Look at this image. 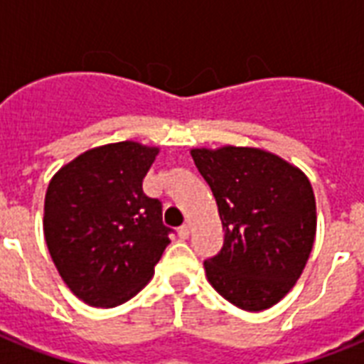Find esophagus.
Returning a JSON list of instances; mask_svg holds the SVG:
<instances>
[{"label":"esophagus","mask_w":364,"mask_h":364,"mask_svg":"<svg viewBox=\"0 0 364 364\" xmlns=\"http://www.w3.org/2000/svg\"><path fill=\"white\" fill-rule=\"evenodd\" d=\"M177 234H179V238L187 240L188 236H191V227H188V225H183V227H179Z\"/></svg>","instance_id":"esophagus-1"}]
</instances>
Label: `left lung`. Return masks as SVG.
<instances>
[{"instance_id":"left-lung-1","label":"left lung","mask_w":364,"mask_h":364,"mask_svg":"<svg viewBox=\"0 0 364 364\" xmlns=\"http://www.w3.org/2000/svg\"><path fill=\"white\" fill-rule=\"evenodd\" d=\"M221 217L225 242L204 262L211 287L240 310L260 311L294 287L316 240L310 179L259 147L191 149Z\"/></svg>"}]
</instances>
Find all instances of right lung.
Instances as JSON below:
<instances>
[{"label":"right lung","instance_id":"obj_1","mask_svg":"<svg viewBox=\"0 0 364 364\" xmlns=\"http://www.w3.org/2000/svg\"><path fill=\"white\" fill-rule=\"evenodd\" d=\"M159 151L137 141L100 145L48 183L45 242L60 277L85 304L115 308L130 300L170 243L162 205L141 188Z\"/></svg>","mask_w":364,"mask_h":364}]
</instances>
